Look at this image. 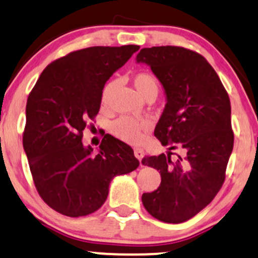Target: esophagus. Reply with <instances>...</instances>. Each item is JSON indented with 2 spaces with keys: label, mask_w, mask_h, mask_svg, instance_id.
<instances>
[{
  "label": "esophagus",
  "mask_w": 258,
  "mask_h": 258,
  "mask_svg": "<svg viewBox=\"0 0 258 258\" xmlns=\"http://www.w3.org/2000/svg\"><path fill=\"white\" fill-rule=\"evenodd\" d=\"M134 154H135L136 158L140 160V163H141V159L144 158V154H145L144 151H142L141 148H135V150H134Z\"/></svg>",
  "instance_id": "34e87169"
}]
</instances>
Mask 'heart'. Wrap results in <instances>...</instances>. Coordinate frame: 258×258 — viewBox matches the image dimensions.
Masks as SVG:
<instances>
[{
    "label": "heart",
    "mask_w": 258,
    "mask_h": 258,
    "mask_svg": "<svg viewBox=\"0 0 258 258\" xmlns=\"http://www.w3.org/2000/svg\"><path fill=\"white\" fill-rule=\"evenodd\" d=\"M114 82H110L104 87L101 93V102L106 105L110 99V95L114 88ZM133 84H134L136 92H138L144 99L152 94L158 93V82L153 75L148 72H139L133 77ZM151 128L150 120L147 119H134L130 117H120L114 122L111 123L110 130L116 138L120 140L136 144L142 139L144 133Z\"/></svg>",
    "instance_id": "heart-1"
}]
</instances>
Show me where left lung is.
<instances>
[{
  "label": "left lung",
  "instance_id": "8db88e82",
  "mask_svg": "<svg viewBox=\"0 0 258 258\" xmlns=\"http://www.w3.org/2000/svg\"><path fill=\"white\" fill-rule=\"evenodd\" d=\"M136 62L146 63L164 88L166 104L154 136L168 154L145 157L162 182L142 195L154 219L181 223L202 211L217 195L233 150L231 101L204 56L182 47L142 48ZM181 153L171 159V149Z\"/></svg>",
  "mask_w": 258,
  "mask_h": 258
}]
</instances>
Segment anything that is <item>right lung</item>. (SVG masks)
Here are the masks:
<instances>
[{
    "mask_svg": "<svg viewBox=\"0 0 258 258\" xmlns=\"http://www.w3.org/2000/svg\"><path fill=\"white\" fill-rule=\"evenodd\" d=\"M139 49L129 44L72 51L44 69L27 98L24 151L38 195L57 213H94L107 198L112 178L140 164L133 148L111 135L98 154L82 142L105 83Z\"/></svg>",
    "mask_w": 258,
    "mask_h": 258,
    "instance_id": "1",
    "label": "right lung"
}]
</instances>
